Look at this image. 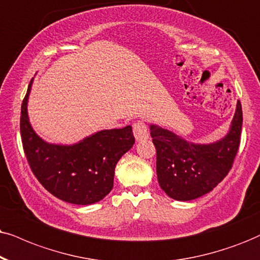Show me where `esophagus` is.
I'll return each instance as SVG.
<instances>
[{
	"mask_svg": "<svg viewBox=\"0 0 260 260\" xmlns=\"http://www.w3.org/2000/svg\"><path fill=\"white\" fill-rule=\"evenodd\" d=\"M133 134L137 141H143L149 139V129L144 121H137L133 124Z\"/></svg>",
	"mask_w": 260,
	"mask_h": 260,
	"instance_id": "obj_1",
	"label": "esophagus"
}]
</instances>
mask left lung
I'll list each match as a JSON object with an SVG mask.
<instances>
[{
    "label": "left lung",
    "mask_w": 260,
    "mask_h": 260,
    "mask_svg": "<svg viewBox=\"0 0 260 260\" xmlns=\"http://www.w3.org/2000/svg\"><path fill=\"white\" fill-rule=\"evenodd\" d=\"M240 101L229 133L208 145L192 144L158 126L150 127L157 152V177L160 188L175 200H192L212 190L228 175L241 139Z\"/></svg>",
    "instance_id": "left-lung-1"
}]
</instances>
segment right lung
<instances>
[{"label": "right lung", "instance_id": "obj_1", "mask_svg": "<svg viewBox=\"0 0 260 260\" xmlns=\"http://www.w3.org/2000/svg\"><path fill=\"white\" fill-rule=\"evenodd\" d=\"M27 93L21 104L20 133L28 166L48 192L71 204L100 202L114 186L115 167L134 144L132 127L107 129L71 146L42 140L29 124Z\"/></svg>", "mask_w": 260, "mask_h": 260}]
</instances>
